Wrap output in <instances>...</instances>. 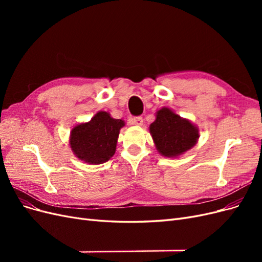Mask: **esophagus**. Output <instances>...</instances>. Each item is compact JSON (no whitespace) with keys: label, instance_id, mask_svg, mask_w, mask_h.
<instances>
[{"label":"esophagus","instance_id":"esophagus-1","mask_svg":"<svg viewBox=\"0 0 262 262\" xmlns=\"http://www.w3.org/2000/svg\"><path fill=\"white\" fill-rule=\"evenodd\" d=\"M131 122L134 125H139L140 126V125L143 124V118H142V117H133L131 119Z\"/></svg>","mask_w":262,"mask_h":262}]
</instances>
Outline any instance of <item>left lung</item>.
<instances>
[{
  "label": "left lung",
  "instance_id": "8db88e82",
  "mask_svg": "<svg viewBox=\"0 0 262 262\" xmlns=\"http://www.w3.org/2000/svg\"><path fill=\"white\" fill-rule=\"evenodd\" d=\"M156 149L166 157H177L195 145L199 130L188 119L181 118L169 108H162L149 125Z\"/></svg>",
  "mask_w": 262,
  "mask_h": 262
}]
</instances>
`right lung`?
Masks as SVG:
<instances>
[{"mask_svg":"<svg viewBox=\"0 0 262 262\" xmlns=\"http://www.w3.org/2000/svg\"><path fill=\"white\" fill-rule=\"evenodd\" d=\"M121 119H114L107 112H98L91 121L75 125L71 131L70 145L81 161L92 165L106 163L116 152Z\"/></svg>","mask_w":262,"mask_h":262,"instance_id":"right-lung-1","label":"right lung"}]
</instances>
